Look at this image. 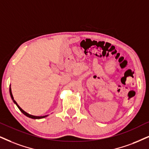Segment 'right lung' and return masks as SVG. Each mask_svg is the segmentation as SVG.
Masks as SVG:
<instances>
[{"mask_svg": "<svg viewBox=\"0 0 149 149\" xmlns=\"http://www.w3.org/2000/svg\"><path fill=\"white\" fill-rule=\"evenodd\" d=\"M10 95H11V97H12V100H13V102H14V103H15V104H16V106H18V108H19V110L20 111H21L22 113H23L24 115H26L27 117H30V118H32V119H41V118H44V117H47V115H45V116H34V115H30V114H28L27 113H26V112H25L23 111V109H22V108L20 107L17 104V103H16V102L15 100H14V97H13V95H12V91H11V88H10Z\"/></svg>", "mask_w": 149, "mask_h": 149, "instance_id": "1", "label": "right lung"}]
</instances>
